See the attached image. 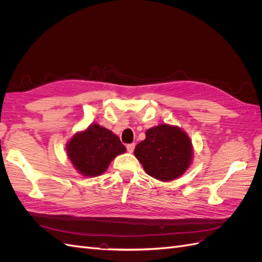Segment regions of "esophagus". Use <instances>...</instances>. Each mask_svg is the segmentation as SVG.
I'll use <instances>...</instances> for the list:
<instances>
[{"label": "esophagus", "mask_w": 262, "mask_h": 262, "mask_svg": "<svg viewBox=\"0 0 262 262\" xmlns=\"http://www.w3.org/2000/svg\"><path fill=\"white\" fill-rule=\"evenodd\" d=\"M134 147H136V144L134 143H131V144H128L126 145V149H128V152L129 153H132L133 150H134Z\"/></svg>", "instance_id": "esophagus-1"}]
</instances>
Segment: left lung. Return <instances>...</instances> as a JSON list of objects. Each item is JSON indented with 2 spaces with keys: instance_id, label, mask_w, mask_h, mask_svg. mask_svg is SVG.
I'll return each instance as SVG.
<instances>
[{
  "instance_id": "obj_1",
  "label": "left lung",
  "mask_w": 262,
  "mask_h": 262,
  "mask_svg": "<svg viewBox=\"0 0 262 262\" xmlns=\"http://www.w3.org/2000/svg\"><path fill=\"white\" fill-rule=\"evenodd\" d=\"M145 140L134 148V156L147 175L170 181L184 175L192 163L193 146L188 134L177 125L167 123L145 132Z\"/></svg>"
}]
</instances>
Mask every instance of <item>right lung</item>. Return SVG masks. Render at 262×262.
Listing matches in <instances>:
<instances>
[{"instance_id":"obj_1","label":"right lung","mask_w":262,"mask_h":262,"mask_svg":"<svg viewBox=\"0 0 262 262\" xmlns=\"http://www.w3.org/2000/svg\"><path fill=\"white\" fill-rule=\"evenodd\" d=\"M66 148L73 167L85 177L104 173L114 158L126 150L118 136L97 123L76 132Z\"/></svg>"}]
</instances>
